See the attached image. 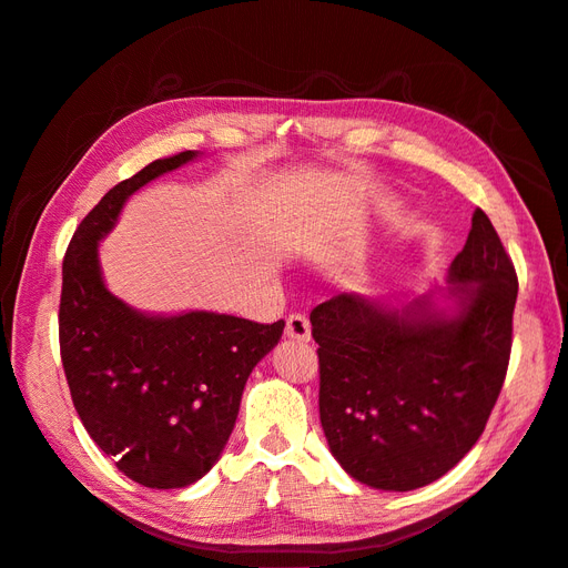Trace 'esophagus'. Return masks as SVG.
<instances>
[{"mask_svg": "<svg viewBox=\"0 0 568 568\" xmlns=\"http://www.w3.org/2000/svg\"><path fill=\"white\" fill-rule=\"evenodd\" d=\"M285 334H287L290 338L308 341V338H311V323H308V317L302 315V313H292V315L287 317Z\"/></svg>", "mask_w": 568, "mask_h": 568, "instance_id": "1", "label": "esophagus"}]
</instances>
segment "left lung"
<instances>
[{"label":"left lung","instance_id":"left-lung-1","mask_svg":"<svg viewBox=\"0 0 568 568\" xmlns=\"http://www.w3.org/2000/svg\"><path fill=\"white\" fill-rule=\"evenodd\" d=\"M448 281L455 315L429 300L387 311L359 294L311 311L320 423L336 462L368 487L408 491L446 476L499 399L517 274L480 209Z\"/></svg>","mask_w":568,"mask_h":568}]
</instances>
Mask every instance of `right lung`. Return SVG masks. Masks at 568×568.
Segmentation results:
<instances>
[{
  "label": "right lung",
  "mask_w": 568,
  "mask_h": 568,
  "mask_svg": "<svg viewBox=\"0 0 568 568\" xmlns=\"http://www.w3.org/2000/svg\"><path fill=\"white\" fill-rule=\"evenodd\" d=\"M192 158L155 160L111 187L81 220L62 262L60 355L73 408L118 471L153 489L187 487L211 471L245 381L285 327L206 311L143 315L106 290L97 241L132 192Z\"/></svg>",
  "instance_id": "add662e5"
}]
</instances>
